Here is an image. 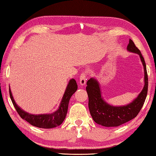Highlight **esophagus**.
Wrapping results in <instances>:
<instances>
[{
  "label": "esophagus",
  "mask_w": 156,
  "mask_h": 156,
  "mask_svg": "<svg viewBox=\"0 0 156 156\" xmlns=\"http://www.w3.org/2000/svg\"><path fill=\"white\" fill-rule=\"evenodd\" d=\"M87 80V74L85 73H82L80 76V85H85Z\"/></svg>",
  "instance_id": "34e87169"
}]
</instances>
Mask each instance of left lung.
I'll return each mask as SVG.
<instances>
[{
  "instance_id": "8db88e82",
  "label": "left lung",
  "mask_w": 156,
  "mask_h": 156,
  "mask_svg": "<svg viewBox=\"0 0 156 156\" xmlns=\"http://www.w3.org/2000/svg\"><path fill=\"white\" fill-rule=\"evenodd\" d=\"M128 51L139 55L144 71V86L139 95L131 103L126 105L113 106L105 102L101 95L99 83L94 78L87 82L89 98V110L93 120L98 124L105 127H117L134 119L142 109L148 91V75L144 59L140 51L130 39Z\"/></svg>"
}]
</instances>
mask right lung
<instances>
[{
	"label": "right lung",
	"instance_id": "add662e5",
	"mask_svg": "<svg viewBox=\"0 0 156 156\" xmlns=\"http://www.w3.org/2000/svg\"><path fill=\"white\" fill-rule=\"evenodd\" d=\"M77 89L78 85L75 79H71L66 88L58 109L51 114H41V115L30 114L22 110L16 104L12 96L10 88H9V96L16 112L23 119L26 120L27 122L34 126L41 128H53L60 126L64 122L67 113L69 100Z\"/></svg>",
	"mask_w": 156,
	"mask_h": 156
}]
</instances>
